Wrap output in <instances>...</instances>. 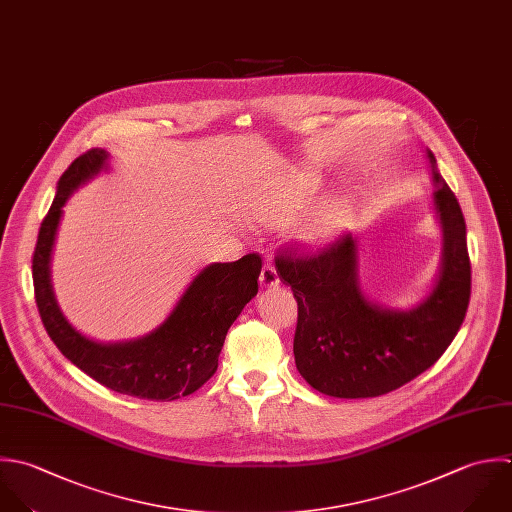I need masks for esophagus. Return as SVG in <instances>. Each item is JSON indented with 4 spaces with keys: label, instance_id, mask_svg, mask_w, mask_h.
<instances>
[{
    "label": "esophagus",
    "instance_id": "esophagus-1",
    "mask_svg": "<svg viewBox=\"0 0 512 512\" xmlns=\"http://www.w3.org/2000/svg\"><path fill=\"white\" fill-rule=\"evenodd\" d=\"M259 281L263 287H275L279 285V275H277V269L273 263H265L263 269H261V275H259Z\"/></svg>",
    "mask_w": 512,
    "mask_h": 512
}]
</instances>
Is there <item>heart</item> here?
Wrapping results in <instances>:
<instances>
[{"label":"heart","instance_id":"1","mask_svg":"<svg viewBox=\"0 0 512 512\" xmlns=\"http://www.w3.org/2000/svg\"><path fill=\"white\" fill-rule=\"evenodd\" d=\"M317 193V183L313 181H303L291 189H287L265 213V223L269 225H285L297 219L315 199ZM335 223V209L333 207H323L315 213L311 223L307 225L309 237H323L333 229Z\"/></svg>","mask_w":512,"mask_h":512}]
</instances>
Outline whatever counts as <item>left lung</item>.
Returning a JSON list of instances; mask_svg holds the SVG:
<instances>
[{"label": "left lung", "instance_id": "8db88e82", "mask_svg": "<svg viewBox=\"0 0 512 512\" xmlns=\"http://www.w3.org/2000/svg\"><path fill=\"white\" fill-rule=\"evenodd\" d=\"M443 263L433 291L411 311L365 299L357 279V241L341 233L313 255L279 251L275 269L297 299L295 365L319 393L339 399L387 395L413 381L453 343L471 301V259L461 205L437 173Z\"/></svg>", "mask_w": 512, "mask_h": 512}]
</instances>
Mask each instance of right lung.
Here are the masks:
<instances>
[{"mask_svg": "<svg viewBox=\"0 0 512 512\" xmlns=\"http://www.w3.org/2000/svg\"><path fill=\"white\" fill-rule=\"evenodd\" d=\"M99 147L79 155L59 177L55 199L41 221L31 257L35 305L55 347L103 387L147 401H175L195 393L217 371L225 335L257 295L261 257L249 253L233 263L205 267L187 287L171 315L153 333L101 345L77 333L61 315L51 283L49 255L67 197L105 167Z\"/></svg>", "mask_w": 512, "mask_h": 512, "instance_id": "right-lung-1", "label": "right lung"}]
</instances>
